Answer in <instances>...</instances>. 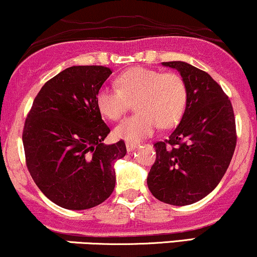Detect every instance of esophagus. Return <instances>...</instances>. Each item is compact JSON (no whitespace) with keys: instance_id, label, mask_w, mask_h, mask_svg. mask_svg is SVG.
Returning <instances> with one entry per match:
<instances>
[{"instance_id":"34e87169","label":"esophagus","mask_w":257,"mask_h":257,"mask_svg":"<svg viewBox=\"0 0 257 257\" xmlns=\"http://www.w3.org/2000/svg\"><path fill=\"white\" fill-rule=\"evenodd\" d=\"M138 143H134V142H126V149L127 152H134L135 149H137Z\"/></svg>"}]
</instances>
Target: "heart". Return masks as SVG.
<instances>
[{
  "instance_id": "heart-1",
  "label": "heart",
  "mask_w": 257,
  "mask_h": 257,
  "mask_svg": "<svg viewBox=\"0 0 257 257\" xmlns=\"http://www.w3.org/2000/svg\"><path fill=\"white\" fill-rule=\"evenodd\" d=\"M119 89L102 87L96 96L99 111L115 120L127 113L136 102V115L114 128L119 140L137 143L152 136L159 127H172L182 117L186 105V87L176 73L134 67L117 77Z\"/></svg>"
}]
</instances>
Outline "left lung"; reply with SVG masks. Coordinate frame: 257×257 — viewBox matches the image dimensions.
<instances>
[{
  "instance_id": "left-lung-1",
  "label": "left lung",
  "mask_w": 257,
  "mask_h": 257,
  "mask_svg": "<svg viewBox=\"0 0 257 257\" xmlns=\"http://www.w3.org/2000/svg\"><path fill=\"white\" fill-rule=\"evenodd\" d=\"M177 69L186 87V107L168 140L154 144L156 161L147 178L154 197L188 206L209 195L227 171L236 148L233 108L221 86L188 62H162Z\"/></svg>"
}]
</instances>
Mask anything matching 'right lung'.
<instances>
[{
	"mask_svg": "<svg viewBox=\"0 0 257 257\" xmlns=\"http://www.w3.org/2000/svg\"><path fill=\"white\" fill-rule=\"evenodd\" d=\"M111 74L104 66H72L42 86L25 121L23 143L32 179L57 206L83 210L104 202L115 186L114 164L123 141L105 146L110 132L96 96Z\"/></svg>",
	"mask_w": 257,
	"mask_h": 257,
	"instance_id": "right-lung-1",
	"label": "right lung"
}]
</instances>
